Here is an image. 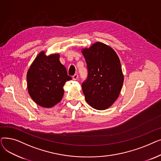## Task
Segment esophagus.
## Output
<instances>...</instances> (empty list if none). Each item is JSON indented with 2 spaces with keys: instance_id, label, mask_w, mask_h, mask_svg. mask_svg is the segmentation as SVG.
Here are the masks:
<instances>
[{
  "instance_id": "obj_1",
  "label": "esophagus",
  "mask_w": 161,
  "mask_h": 161,
  "mask_svg": "<svg viewBox=\"0 0 161 161\" xmlns=\"http://www.w3.org/2000/svg\"><path fill=\"white\" fill-rule=\"evenodd\" d=\"M72 78L74 80H76L78 78V74H75L73 76H72Z\"/></svg>"
}]
</instances>
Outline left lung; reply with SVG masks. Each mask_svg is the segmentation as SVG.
Listing matches in <instances>:
<instances>
[{"instance_id":"obj_1","label":"left lung","mask_w":161,"mask_h":161,"mask_svg":"<svg viewBox=\"0 0 161 161\" xmlns=\"http://www.w3.org/2000/svg\"><path fill=\"white\" fill-rule=\"evenodd\" d=\"M87 77L82 83L87 103L99 110L111 106L119 97L123 83L120 60L115 51L100 42L82 50Z\"/></svg>"}]
</instances>
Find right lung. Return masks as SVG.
I'll use <instances>...</instances> for the list:
<instances>
[{
  "mask_svg": "<svg viewBox=\"0 0 161 161\" xmlns=\"http://www.w3.org/2000/svg\"><path fill=\"white\" fill-rule=\"evenodd\" d=\"M71 80L66 68L59 61V55L47 57L43 52L36 57L27 74L31 97L44 108L53 107L60 102L65 82Z\"/></svg>",
  "mask_w": 161,
  "mask_h": 161,
  "instance_id": "1",
  "label": "right lung"
}]
</instances>
